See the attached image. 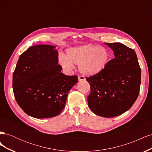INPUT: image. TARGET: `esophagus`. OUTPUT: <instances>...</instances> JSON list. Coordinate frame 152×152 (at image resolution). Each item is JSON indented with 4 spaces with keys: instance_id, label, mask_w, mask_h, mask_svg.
I'll list each match as a JSON object with an SVG mask.
<instances>
[{
    "instance_id": "esophagus-1",
    "label": "esophagus",
    "mask_w": 152,
    "mask_h": 152,
    "mask_svg": "<svg viewBox=\"0 0 152 152\" xmlns=\"http://www.w3.org/2000/svg\"><path fill=\"white\" fill-rule=\"evenodd\" d=\"M78 79H79V81H82V80H85V78L83 75H79L78 77Z\"/></svg>"
}]
</instances>
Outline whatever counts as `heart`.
I'll use <instances>...</instances> for the list:
<instances>
[{"label": "heart", "instance_id": "heart-1", "mask_svg": "<svg viewBox=\"0 0 152 152\" xmlns=\"http://www.w3.org/2000/svg\"><path fill=\"white\" fill-rule=\"evenodd\" d=\"M109 60L107 49L93 45L69 48L65 56H59V65L65 71L72 72L74 64L79 65L80 72L87 76L99 74L107 66Z\"/></svg>", "mask_w": 152, "mask_h": 152}]
</instances>
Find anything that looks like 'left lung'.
I'll use <instances>...</instances> for the list:
<instances>
[{
  "label": "left lung",
  "mask_w": 152,
  "mask_h": 152,
  "mask_svg": "<svg viewBox=\"0 0 152 152\" xmlns=\"http://www.w3.org/2000/svg\"><path fill=\"white\" fill-rule=\"evenodd\" d=\"M115 58L99 74L86 77L91 87L89 108L97 115L109 118L129 110L140 93L141 68L134 49L121 43H104Z\"/></svg>",
  "instance_id": "1"
}]
</instances>
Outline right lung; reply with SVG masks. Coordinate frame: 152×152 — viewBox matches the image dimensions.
Wrapping results in <instances>:
<instances>
[{
  "instance_id": "1",
  "label": "right lung",
  "mask_w": 152,
  "mask_h": 152,
  "mask_svg": "<svg viewBox=\"0 0 152 152\" xmlns=\"http://www.w3.org/2000/svg\"><path fill=\"white\" fill-rule=\"evenodd\" d=\"M55 46L36 45L18 59L12 75L14 95L20 107L37 118L57 116L65 107L68 92L78 82L77 75L61 73Z\"/></svg>"
}]
</instances>
